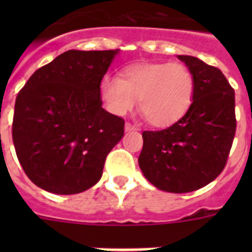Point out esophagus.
<instances>
[{"label":"esophagus","instance_id":"1","mask_svg":"<svg viewBox=\"0 0 252 252\" xmlns=\"http://www.w3.org/2000/svg\"><path fill=\"white\" fill-rule=\"evenodd\" d=\"M136 129V126L133 124H130V123H126V132H129V130H134Z\"/></svg>","mask_w":252,"mask_h":252}]
</instances>
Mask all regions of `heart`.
Wrapping results in <instances>:
<instances>
[{"label":"heart","mask_w":252,"mask_h":252,"mask_svg":"<svg viewBox=\"0 0 252 252\" xmlns=\"http://www.w3.org/2000/svg\"><path fill=\"white\" fill-rule=\"evenodd\" d=\"M195 86V76L184 64L145 63L126 66L122 78H104L100 93L111 114L126 115L138 99V110L148 123L167 126L187 112Z\"/></svg>","instance_id":"obj_1"}]
</instances>
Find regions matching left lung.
I'll list each match as a JSON object with an SVG mask.
<instances>
[{"label":"left lung","instance_id":"left-lung-1","mask_svg":"<svg viewBox=\"0 0 252 252\" xmlns=\"http://www.w3.org/2000/svg\"><path fill=\"white\" fill-rule=\"evenodd\" d=\"M195 76L191 106L175 124L144 130L138 165L150 183L172 193L192 192L222 172L235 129V95L216 66L192 56H178Z\"/></svg>","mask_w":252,"mask_h":252}]
</instances>
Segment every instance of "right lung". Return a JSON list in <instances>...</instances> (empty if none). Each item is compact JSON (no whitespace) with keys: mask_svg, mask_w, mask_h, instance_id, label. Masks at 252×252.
<instances>
[{"mask_svg":"<svg viewBox=\"0 0 252 252\" xmlns=\"http://www.w3.org/2000/svg\"><path fill=\"white\" fill-rule=\"evenodd\" d=\"M118 49L66 51L30 77L15 99L13 142L37 187L80 193L100 179L124 119L102 107L100 82Z\"/></svg>","mask_w":252,"mask_h":252,"instance_id":"add662e5","label":"right lung"}]
</instances>
